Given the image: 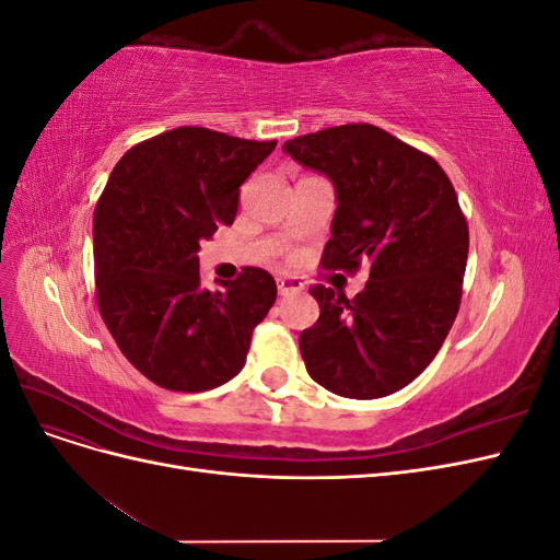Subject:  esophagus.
Masks as SVG:
<instances>
[{"mask_svg":"<svg viewBox=\"0 0 560 560\" xmlns=\"http://www.w3.org/2000/svg\"><path fill=\"white\" fill-rule=\"evenodd\" d=\"M303 290V282L296 280V278H278V292L280 296H287V294H296Z\"/></svg>","mask_w":560,"mask_h":560,"instance_id":"34e87169","label":"esophagus"}]
</instances>
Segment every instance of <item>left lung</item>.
I'll return each instance as SVG.
<instances>
[{
    "label": "left lung",
    "instance_id": "1",
    "mask_svg": "<svg viewBox=\"0 0 560 560\" xmlns=\"http://www.w3.org/2000/svg\"><path fill=\"white\" fill-rule=\"evenodd\" d=\"M282 149L334 182L319 266L369 270L354 299L311 287L319 317L301 331V358L334 395H393L434 360L460 308L469 229L453 184L425 151L371 124L301 135Z\"/></svg>",
    "mask_w": 560,
    "mask_h": 560
}]
</instances>
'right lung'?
<instances>
[{"label":"right lung","instance_id":"add662e5","mask_svg":"<svg viewBox=\"0 0 560 560\" xmlns=\"http://www.w3.org/2000/svg\"><path fill=\"white\" fill-rule=\"evenodd\" d=\"M276 140L182 126L128 149L93 214L95 299L126 360L173 393L224 385L245 366L252 331L276 303L264 268L202 290L198 249L233 224L241 184Z\"/></svg>","mask_w":560,"mask_h":560}]
</instances>
